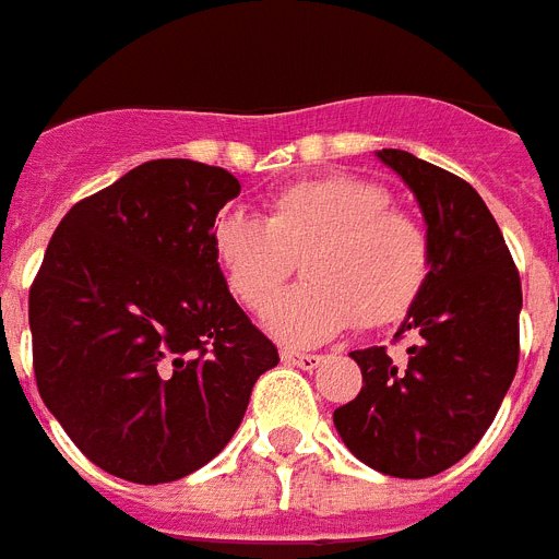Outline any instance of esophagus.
<instances>
[{
	"label": "esophagus",
	"mask_w": 559,
	"mask_h": 559,
	"mask_svg": "<svg viewBox=\"0 0 559 559\" xmlns=\"http://www.w3.org/2000/svg\"><path fill=\"white\" fill-rule=\"evenodd\" d=\"M281 359L287 362V366L305 368V371H313V368L322 366V354H298V350H281Z\"/></svg>",
	"instance_id": "1"
}]
</instances>
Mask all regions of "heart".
Instances as JSON below:
<instances>
[{
    "mask_svg": "<svg viewBox=\"0 0 559 559\" xmlns=\"http://www.w3.org/2000/svg\"><path fill=\"white\" fill-rule=\"evenodd\" d=\"M211 249L228 293L258 316L302 261L308 281L266 316L289 345H319L354 322L373 331L406 319L435 261L429 228L394 209L389 188L350 174L289 182L266 200L263 219L219 214Z\"/></svg>",
    "mask_w": 559,
    "mask_h": 559,
    "instance_id": "obj_1",
    "label": "heart"
}]
</instances>
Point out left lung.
I'll use <instances>...</instances> for the list:
<instances>
[{
	"label": "left lung",
	"instance_id": "1",
	"mask_svg": "<svg viewBox=\"0 0 559 559\" xmlns=\"http://www.w3.org/2000/svg\"><path fill=\"white\" fill-rule=\"evenodd\" d=\"M415 191L432 275L394 342L354 350L362 391L333 412L342 441L385 476L426 478L467 455L493 424L520 366V270L476 188L406 151H382Z\"/></svg>",
	"mask_w": 559,
	"mask_h": 559
}]
</instances>
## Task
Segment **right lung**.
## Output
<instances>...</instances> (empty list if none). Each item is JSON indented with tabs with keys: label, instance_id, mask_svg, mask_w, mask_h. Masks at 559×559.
<instances>
[{
	"label": "right lung",
	"instance_id": "1",
	"mask_svg": "<svg viewBox=\"0 0 559 559\" xmlns=\"http://www.w3.org/2000/svg\"><path fill=\"white\" fill-rule=\"evenodd\" d=\"M228 170L153 159L74 202L28 293L48 412L109 476L162 485L217 455L278 348L240 310L211 249Z\"/></svg>",
	"mask_w": 559,
	"mask_h": 559
}]
</instances>
